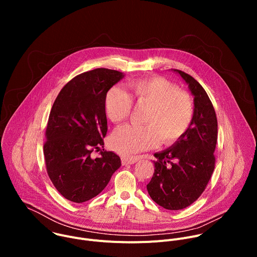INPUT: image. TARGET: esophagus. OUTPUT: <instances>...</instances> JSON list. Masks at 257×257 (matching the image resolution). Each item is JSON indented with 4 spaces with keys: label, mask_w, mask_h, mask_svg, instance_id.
Segmentation results:
<instances>
[{
    "label": "esophagus",
    "mask_w": 257,
    "mask_h": 257,
    "mask_svg": "<svg viewBox=\"0 0 257 257\" xmlns=\"http://www.w3.org/2000/svg\"><path fill=\"white\" fill-rule=\"evenodd\" d=\"M139 160V157L137 156H127V157H123L122 158V165H132L135 164L137 161Z\"/></svg>",
    "instance_id": "obj_1"
}]
</instances>
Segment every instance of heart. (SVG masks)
<instances>
[{
    "instance_id": "b5f03b06",
    "label": "heart",
    "mask_w": 257,
    "mask_h": 257,
    "mask_svg": "<svg viewBox=\"0 0 257 257\" xmlns=\"http://www.w3.org/2000/svg\"><path fill=\"white\" fill-rule=\"evenodd\" d=\"M128 90H107L103 100L105 115L113 123H121L130 117L134 101L137 105H149L143 119L145 125L118 128L111 137L114 151L134 154L156 148L161 140L172 144L186 134L194 115L193 99L187 91L160 76L133 80Z\"/></svg>"
}]
</instances>
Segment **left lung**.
<instances>
[{
	"instance_id": "left-lung-1",
	"label": "left lung",
	"mask_w": 257,
	"mask_h": 257,
	"mask_svg": "<svg viewBox=\"0 0 257 257\" xmlns=\"http://www.w3.org/2000/svg\"><path fill=\"white\" fill-rule=\"evenodd\" d=\"M194 95V115L184 136L155 154V173L146 187L152 199L169 210L183 209L205 190L213 173L217 120L204 88L187 73L176 70Z\"/></svg>"
}]
</instances>
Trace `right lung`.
<instances>
[{
    "mask_svg": "<svg viewBox=\"0 0 257 257\" xmlns=\"http://www.w3.org/2000/svg\"><path fill=\"white\" fill-rule=\"evenodd\" d=\"M123 77L106 68L87 71L65 84L55 99L44 155L52 183L70 201L81 203L99 194L121 166L119 156L100 146L107 131L104 95Z\"/></svg>",
    "mask_w": 257,
    "mask_h": 257,
    "instance_id": "1",
    "label": "right lung"
}]
</instances>
